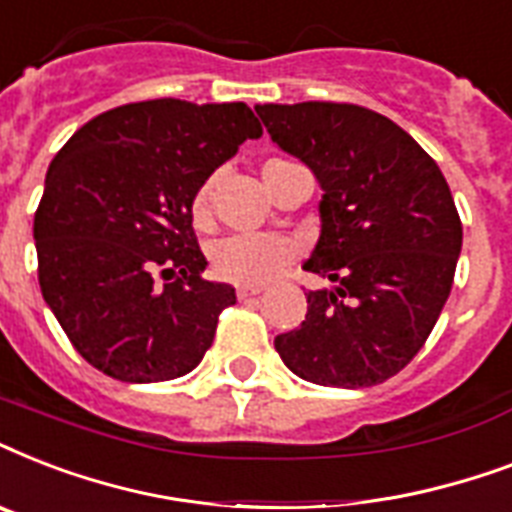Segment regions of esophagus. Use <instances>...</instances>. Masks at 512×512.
Segmentation results:
<instances>
[{
  "mask_svg": "<svg viewBox=\"0 0 512 512\" xmlns=\"http://www.w3.org/2000/svg\"><path fill=\"white\" fill-rule=\"evenodd\" d=\"M260 292H263L260 287H239L236 289V297H239V300H252V297H257Z\"/></svg>",
  "mask_w": 512,
  "mask_h": 512,
  "instance_id": "1",
  "label": "esophagus"
}]
</instances>
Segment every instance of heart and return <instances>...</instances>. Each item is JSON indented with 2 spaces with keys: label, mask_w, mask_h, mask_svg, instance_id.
I'll return each mask as SVG.
<instances>
[{
  "label": "heart",
  "mask_w": 512,
  "mask_h": 512,
  "mask_svg": "<svg viewBox=\"0 0 512 512\" xmlns=\"http://www.w3.org/2000/svg\"><path fill=\"white\" fill-rule=\"evenodd\" d=\"M292 162L284 159H271L263 164V185L268 191L271 177ZM212 180H204L199 191L193 193L191 212L193 223L207 225L209 220V201H212ZM297 244L289 236L281 233H233L225 239L215 241V247L209 249V263L212 273L220 281L239 284V287H263L271 279H276L281 271H287L295 263Z\"/></svg>",
  "instance_id": "b5f03b06"
}]
</instances>
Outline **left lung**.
<instances>
[{"label":"left lung","instance_id":"obj_1","mask_svg":"<svg viewBox=\"0 0 512 512\" xmlns=\"http://www.w3.org/2000/svg\"><path fill=\"white\" fill-rule=\"evenodd\" d=\"M271 140L319 177L321 236L305 321L276 337L308 382L369 388L425 345L452 292L462 223L438 164L388 116L353 103L255 106Z\"/></svg>","mask_w":512,"mask_h":512}]
</instances>
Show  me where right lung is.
I'll return each mask as SVG.
<instances>
[{"instance_id": "1", "label": "right lung", "mask_w": 512, "mask_h": 512, "mask_svg": "<svg viewBox=\"0 0 512 512\" xmlns=\"http://www.w3.org/2000/svg\"><path fill=\"white\" fill-rule=\"evenodd\" d=\"M260 135L244 103L162 98L111 108L60 148L34 215L39 287L87 364L122 382L199 366L236 292L201 276L193 193Z\"/></svg>"}]
</instances>
